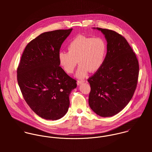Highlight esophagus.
<instances>
[{
    "label": "esophagus",
    "instance_id": "34e87169",
    "mask_svg": "<svg viewBox=\"0 0 152 152\" xmlns=\"http://www.w3.org/2000/svg\"><path fill=\"white\" fill-rule=\"evenodd\" d=\"M84 82H85V80H78L77 81V84L78 85H80L81 84H82V83H83Z\"/></svg>",
    "mask_w": 152,
    "mask_h": 152
}]
</instances>
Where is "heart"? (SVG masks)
I'll return each mask as SVG.
<instances>
[{
    "mask_svg": "<svg viewBox=\"0 0 152 152\" xmlns=\"http://www.w3.org/2000/svg\"><path fill=\"white\" fill-rule=\"evenodd\" d=\"M68 52L61 51L58 60L65 72L71 74L77 64V75L84 77L88 71L96 72L104 64L107 53V43L101 37H90L84 35L75 37L68 45Z\"/></svg>",
    "mask_w": 152,
    "mask_h": 152,
    "instance_id": "b5f03b06",
    "label": "heart"
}]
</instances>
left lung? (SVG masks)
<instances>
[{"instance_id": "obj_1", "label": "left lung", "mask_w": 152, "mask_h": 152, "mask_svg": "<svg viewBox=\"0 0 152 152\" xmlns=\"http://www.w3.org/2000/svg\"><path fill=\"white\" fill-rule=\"evenodd\" d=\"M107 40L104 64L88 79L89 105L102 117L112 116L129 102L136 89L139 61L125 38L118 33L97 27Z\"/></svg>"}]
</instances>
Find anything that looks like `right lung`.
<instances>
[{"label": "right lung", "mask_w": 152, "mask_h": 152, "mask_svg": "<svg viewBox=\"0 0 152 152\" xmlns=\"http://www.w3.org/2000/svg\"><path fill=\"white\" fill-rule=\"evenodd\" d=\"M72 28L45 32L26 45L17 69V79L27 105L40 117L57 120L69 106V95L77 81L60 66L61 44Z\"/></svg>", "instance_id": "1"}]
</instances>
